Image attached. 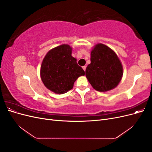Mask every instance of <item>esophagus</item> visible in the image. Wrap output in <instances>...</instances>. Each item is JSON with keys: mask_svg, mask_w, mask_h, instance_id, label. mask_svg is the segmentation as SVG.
I'll return each mask as SVG.
<instances>
[{"mask_svg": "<svg viewBox=\"0 0 152 152\" xmlns=\"http://www.w3.org/2000/svg\"><path fill=\"white\" fill-rule=\"evenodd\" d=\"M82 68L84 69V71H86V66H82Z\"/></svg>", "mask_w": 152, "mask_h": 152, "instance_id": "obj_1", "label": "esophagus"}]
</instances>
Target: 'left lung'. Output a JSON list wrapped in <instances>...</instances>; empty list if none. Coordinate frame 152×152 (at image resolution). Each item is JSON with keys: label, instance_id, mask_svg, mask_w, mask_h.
Masks as SVG:
<instances>
[{"label": "left lung", "instance_id": "1", "mask_svg": "<svg viewBox=\"0 0 152 152\" xmlns=\"http://www.w3.org/2000/svg\"><path fill=\"white\" fill-rule=\"evenodd\" d=\"M122 75V64L113 50L102 44L96 45L86 70L87 79L93 88L100 92L111 90L118 84Z\"/></svg>", "mask_w": 152, "mask_h": 152}]
</instances>
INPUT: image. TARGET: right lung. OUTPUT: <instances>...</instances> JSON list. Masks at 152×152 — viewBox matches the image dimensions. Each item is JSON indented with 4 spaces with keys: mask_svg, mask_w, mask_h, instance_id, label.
Segmentation results:
<instances>
[{
    "mask_svg": "<svg viewBox=\"0 0 152 152\" xmlns=\"http://www.w3.org/2000/svg\"><path fill=\"white\" fill-rule=\"evenodd\" d=\"M85 75L72 56L70 45L63 44L48 53L40 68V77L47 88L56 94L66 93L73 88L77 78Z\"/></svg>",
    "mask_w": 152,
    "mask_h": 152,
    "instance_id": "obj_1",
    "label": "right lung"
}]
</instances>
